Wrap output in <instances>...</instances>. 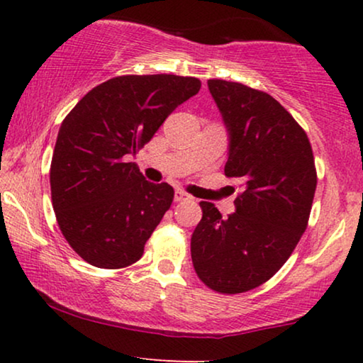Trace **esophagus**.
<instances>
[{"label":"esophagus","mask_w":363,"mask_h":363,"mask_svg":"<svg viewBox=\"0 0 363 363\" xmlns=\"http://www.w3.org/2000/svg\"><path fill=\"white\" fill-rule=\"evenodd\" d=\"M186 200H191V196L185 193L183 190H177L175 191V201L180 203V201H186Z\"/></svg>","instance_id":"1"}]
</instances>
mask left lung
<instances>
[{"label": "left lung", "mask_w": 363, "mask_h": 363, "mask_svg": "<svg viewBox=\"0 0 363 363\" xmlns=\"http://www.w3.org/2000/svg\"><path fill=\"white\" fill-rule=\"evenodd\" d=\"M208 87L230 132L225 175L241 191L228 220L200 203L191 261L203 284L230 296L264 284L289 259L309 223L317 172L306 130L274 97L221 79Z\"/></svg>", "instance_id": "8db88e82"}]
</instances>
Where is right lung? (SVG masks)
I'll return each mask as SVG.
<instances>
[{
    "label": "right lung",
    "instance_id": "right-lung-1",
    "mask_svg": "<svg viewBox=\"0 0 363 363\" xmlns=\"http://www.w3.org/2000/svg\"><path fill=\"white\" fill-rule=\"evenodd\" d=\"M200 87V79L175 74L118 76L89 91L62 121L49 172L52 208L89 264L121 269L142 257L175 191L147 182L127 157Z\"/></svg>",
    "mask_w": 363,
    "mask_h": 363
}]
</instances>
